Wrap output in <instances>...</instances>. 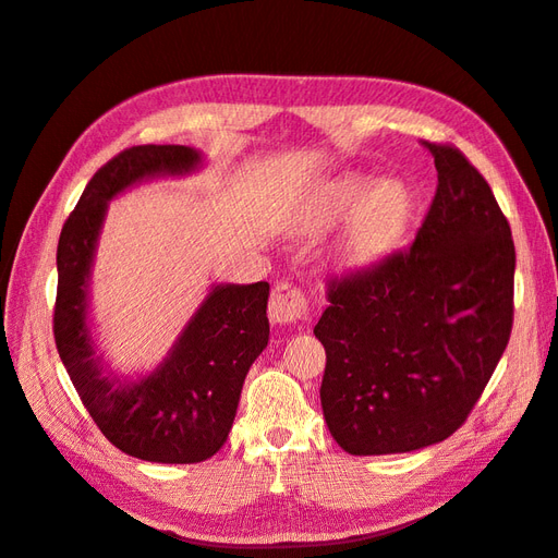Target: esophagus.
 I'll use <instances>...</instances> for the list:
<instances>
[{"instance_id":"34e87169","label":"esophagus","mask_w":558,"mask_h":558,"mask_svg":"<svg viewBox=\"0 0 558 558\" xmlns=\"http://www.w3.org/2000/svg\"><path fill=\"white\" fill-rule=\"evenodd\" d=\"M311 301L303 289L289 281H279L269 295V317L277 325H295L308 317Z\"/></svg>"}]
</instances>
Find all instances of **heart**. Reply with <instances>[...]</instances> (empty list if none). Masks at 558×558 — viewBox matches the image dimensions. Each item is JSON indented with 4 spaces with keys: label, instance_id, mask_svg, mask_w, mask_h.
<instances>
[{
    "label": "heart",
    "instance_id": "1",
    "mask_svg": "<svg viewBox=\"0 0 558 558\" xmlns=\"http://www.w3.org/2000/svg\"><path fill=\"white\" fill-rule=\"evenodd\" d=\"M368 190H371V180L344 178L342 183H337L332 190H329L327 214L332 216V219L347 216L363 197L368 195ZM402 207H404L402 192L395 185H383L375 192H371V197L361 204L354 221L349 226L347 253L351 257H368L373 253H378V250L395 235L397 226H400Z\"/></svg>",
    "mask_w": 558,
    "mask_h": 558
}]
</instances>
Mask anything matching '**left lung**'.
I'll return each mask as SVG.
<instances>
[{
  "label": "left lung",
  "mask_w": 558,
  "mask_h": 558,
  "mask_svg": "<svg viewBox=\"0 0 558 558\" xmlns=\"http://www.w3.org/2000/svg\"><path fill=\"white\" fill-rule=\"evenodd\" d=\"M438 185L414 243L327 281L320 402L351 454L418 450L468 422L513 329L515 245L458 146L422 142Z\"/></svg>",
  "instance_id": "8db88e82"
}]
</instances>
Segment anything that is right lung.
<instances>
[{
  "mask_svg": "<svg viewBox=\"0 0 558 558\" xmlns=\"http://www.w3.org/2000/svg\"><path fill=\"white\" fill-rule=\"evenodd\" d=\"M190 146L144 144L112 156L88 180L57 243L54 344L90 418L112 446L146 462L192 464L229 438L243 380L269 342V283L216 287L161 368L122 385L100 375L86 327V279L106 202L156 173H185Z\"/></svg>",
  "mask_w": 558,
  "mask_h": 558,
  "instance_id": "right-lung-1",
  "label": "right lung"
}]
</instances>
